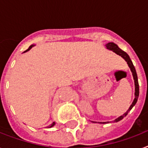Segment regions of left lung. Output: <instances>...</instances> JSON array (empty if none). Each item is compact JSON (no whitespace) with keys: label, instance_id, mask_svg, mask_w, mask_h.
I'll return each mask as SVG.
<instances>
[{"label":"left lung","instance_id":"8db88e82","mask_svg":"<svg viewBox=\"0 0 148 148\" xmlns=\"http://www.w3.org/2000/svg\"><path fill=\"white\" fill-rule=\"evenodd\" d=\"M106 47H107V49L114 51V53H116L117 54H118V55H120L121 57H122L124 60H126V62L127 63V64H128L129 67H130V69H131V72H132V74H133L134 80V85H135V93H134V96H135V97L134 99V101L132 102V103H131V105L130 106V108H129L128 110H127L126 113H124V114L121 115V116H120L119 117H117V119H115L114 121V122H117L123 119L125 116H127V114H128L129 111L132 109V108H133L134 106L136 104V103H137L138 96H139V84H138V75H137V73H136L135 67L134 66L133 63L131 61V58H130V57L128 56V54H127L126 52H124V51H122L121 48L118 47V46H117L116 44H114V43L113 42L108 43V44L106 45ZM95 123H96V122H95ZM98 123H100V124H107V123H109V122H98Z\"/></svg>","mask_w":148,"mask_h":148}]
</instances>
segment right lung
<instances>
[{
	"instance_id": "add662e5",
	"label": "right lung",
	"mask_w": 148,
	"mask_h": 148,
	"mask_svg": "<svg viewBox=\"0 0 148 148\" xmlns=\"http://www.w3.org/2000/svg\"><path fill=\"white\" fill-rule=\"evenodd\" d=\"M34 45H31V46H30V47H29V48L27 50H26V51H24V52H27V51H29V50H31V48H32V47H34ZM54 124H55V122H53V124H51V125H50V126H48V127H52L53 126V125H54Z\"/></svg>"
}]
</instances>
